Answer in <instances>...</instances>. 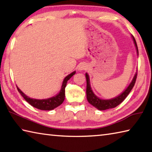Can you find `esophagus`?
<instances>
[{"instance_id": "obj_1", "label": "esophagus", "mask_w": 152, "mask_h": 152, "mask_svg": "<svg viewBox=\"0 0 152 152\" xmlns=\"http://www.w3.org/2000/svg\"><path fill=\"white\" fill-rule=\"evenodd\" d=\"M86 65L84 63H81L80 64H79L78 65V70H80V71H82L84 70H85V69H86Z\"/></svg>"}]
</instances>
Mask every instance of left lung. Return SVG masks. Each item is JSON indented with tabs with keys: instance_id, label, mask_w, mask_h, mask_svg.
<instances>
[{
	"instance_id": "1",
	"label": "left lung",
	"mask_w": 152,
	"mask_h": 152,
	"mask_svg": "<svg viewBox=\"0 0 152 152\" xmlns=\"http://www.w3.org/2000/svg\"><path fill=\"white\" fill-rule=\"evenodd\" d=\"M133 42H134L136 50H137V55L139 54L138 52V48L137 45V43H136V41L135 38L132 35ZM137 72H136L135 74L134 77L132 80V82H131L129 85L126 88L124 91H123L121 94L119 96L114 98V99H109V100H103L99 98H98L96 95H95L93 92H92L91 84H90V80H89V76L88 74L86 73V98L87 100L90 104H91L92 106L96 107L97 109L100 110H107L109 109H112V108H115L117 106H118L119 104L121 103V102L124 101L125 98L128 96V94H129V92L132 91L133 86L135 85L136 79H137Z\"/></svg>"
}]
</instances>
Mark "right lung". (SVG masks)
Segmentation results:
<instances>
[{
  "instance_id": "obj_1",
  "label": "right lung",
  "mask_w": 152,
  "mask_h": 152,
  "mask_svg": "<svg viewBox=\"0 0 152 152\" xmlns=\"http://www.w3.org/2000/svg\"><path fill=\"white\" fill-rule=\"evenodd\" d=\"M75 74L76 72L74 71L72 73H71L69 74V75L67 76L66 78L64 79L62 86H61L60 92H59L56 96L50 98V99L42 100L31 99L29 96H26V95L20 91L17 86V88L18 91L19 92V93L20 94H21V96L24 98L25 101L27 102H29V103L33 107L40 110H51L55 109L56 107H58V106H60V105L64 102V99H65V88L66 86L67 82H68V80H70L71 77L73 76Z\"/></svg>"
}]
</instances>
